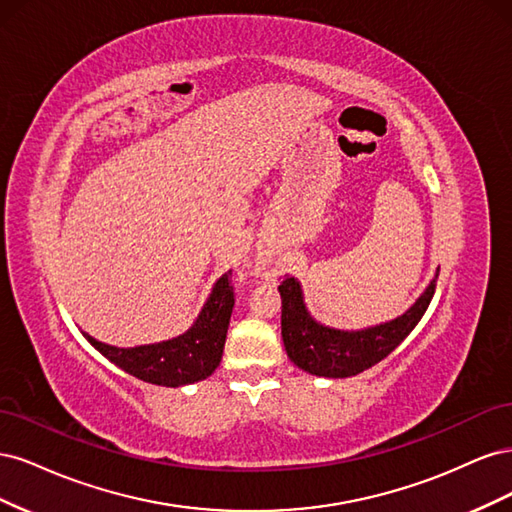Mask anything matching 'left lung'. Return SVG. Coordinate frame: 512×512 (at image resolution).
Listing matches in <instances>:
<instances>
[{"label": "left lung", "mask_w": 512, "mask_h": 512, "mask_svg": "<svg viewBox=\"0 0 512 512\" xmlns=\"http://www.w3.org/2000/svg\"><path fill=\"white\" fill-rule=\"evenodd\" d=\"M438 273L406 314L361 331H339L316 322L303 303L301 284L294 277H286L277 290L282 294V337L290 361L307 374L324 378L356 376L380 363L404 342L427 312Z\"/></svg>", "instance_id": "1"}]
</instances>
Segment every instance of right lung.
Listing matches in <instances>:
<instances>
[{
    "instance_id": "1",
    "label": "right lung",
    "mask_w": 512,
    "mask_h": 512,
    "mask_svg": "<svg viewBox=\"0 0 512 512\" xmlns=\"http://www.w3.org/2000/svg\"><path fill=\"white\" fill-rule=\"evenodd\" d=\"M235 305L230 273L215 282L192 327L168 342L117 348L83 333L87 342L130 376L158 386H183L209 378L222 361L226 331Z\"/></svg>"
}]
</instances>
